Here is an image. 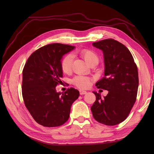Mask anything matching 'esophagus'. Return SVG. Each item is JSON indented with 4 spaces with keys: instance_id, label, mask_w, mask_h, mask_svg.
<instances>
[{
    "instance_id": "34e87169",
    "label": "esophagus",
    "mask_w": 154,
    "mask_h": 154,
    "mask_svg": "<svg viewBox=\"0 0 154 154\" xmlns=\"http://www.w3.org/2000/svg\"><path fill=\"white\" fill-rule=\"evenodd\" d=\"M79 93H80L81 95H83V94H87V91H83V90H79Z\"/></svg>"
}]
</instances>
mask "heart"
<instances>
[{"label": "heart", "instance_id": "heart-1", "mask_svg": "<svg viewBox=\"0 0 154 154\" xmlns=\"http://www.w3.org/2000/svg\"><path fill=\"white\" fill-rule=\"evenodd\" d=\"M80 55L88 64H90L94 61H99V57L98 55L94 51L89 50V49H83L80 51ZM72 63H73V56L71 54H67L62 58L60 63V67L62 72L64 73H69L71 71ZM91 82L90 78L84 76H77L74 77L72 80L75 85L81 88L85 89L89 87Z\"/></svg>", "mask_w": 154, "mask_h": 154}]
</instances>
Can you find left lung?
Segmentation results:
<instances>
[{
	"instance_id": "8db88e82",
	"label": "left lung",
	"mask_w": 154,
	"mask_h": 154,
	"mask_svg": "<svg viewBox=\"0 0 154 154\" xmlns=\"http://www.w3.org/2000/svg\"><path fill=\"white\" fill-rule=\"evenodd\" d=\"M93 45L103 51L104 77L95 85L109 91L106 97L96 96L91 109L94 119L107 126L119 124L125 120L134 104L138 89V73L128 49L114 39L94 42Z\"/></svg>"
}]
</instances>
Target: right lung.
I'll return each instance as SVG.
<instances>
[{"label": "right lung", "mask_w": 154, "mask_h": 154, "mask_svg": "<svg viewBox=\"0 0 154 154\" xmlns=\"http://www.w3.org/2000/svg\"><path fill=\"white\" fill-rule=\"evenodd\" d=\"M74 48L62 44L45 45L31 54L23 69L22 93L25 106L42 126L63 125L69 118L72 104L79 97V91L74 88L63 93L55 89L62 83V56Z\"/></svg>", "instance_id": "obj_1"}]
</instances>
